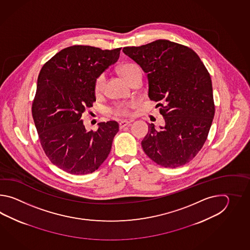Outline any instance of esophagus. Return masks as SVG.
<instances>
[{
  "mask_svg": "<svg viewBox=\"0 0 250 250\" xmlns=\"http://www.w3.org/2000/svg\"><path fill=\"white\" fill-rule=\"evenodd\" d=\"M130 123H131V122L124 120V121H122L119 125H120V127H121V128H123V127H126V126H129V125H130Z\"/></svg>",
  "mask_w": 250,
  "mask_h": 250,
  "instance_id": "obj_1",
  "label": "esophagus"
}]
</instances>
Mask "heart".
Masks as SVG:
<instances>
[{"mask_svg": "<svg viewBox=\"0 0 250 250\" xmlns=\"http://www.w3.org/2000/svg\"><path fill=\"white\" fill-rule=\"evenodd\" d=\"M138 69H139V68L136 64L125 63L120 67L119 70H120L121 74L123 75V78L127 80L129 79V77ZM104 81H105V77L104 74L99 75L96 78V80H95V85H94V90H95L96 95L101 94L103 90H104ZM112 112H114L116 115H127L128 112H129L128 105L124 104H118L112 109Z\"/></svg>", "mask_w": 250, "mask_h": 250, "instance_id": "1", "label": "heart"}]
</instances>
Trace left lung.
Instances as JSON below:
<instances>
[{
  "mask_svg": "<svg viewBox=\"0 0 250 250\" xmlns=\"http://www.w3.org/2000/svg\"><path fill=\"white\" fill-rule=\"evenodd\" d=\"M123 53L142 68L148 80V96L165 119L156 128L148 124L141 145L157 165L176 168L191 161L202 148L214 116L211 77L190 48L159 39Z\"/></svg>",
  "mask_w": 250,
  "mask_h": 250,
  "instance_id": "8db88e82",
  "label": "left lung"
}]
</instances>
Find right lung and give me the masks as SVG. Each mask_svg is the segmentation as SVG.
Listing matches in <instances>:
<instances>
[{
  "instance_id": "obj_1",
  "label": "right lung",
  "mask_w": 250,
  "mask_h": 250,
  "mask_svg": "<svg viewBox=\"0 0 250 250\" xmlns=\"http://www.w3.org/2000/svg\"><path fill=\"white\" fill-rule=\"evenodd\" d=\"M121 48H64L42 66L32 114L40 143L53 165L76 175L97 170L111 152L119 131L114 121L86 131L81 116L96 101V78L115 63Z\"/></svg>"
}]
</instances>
